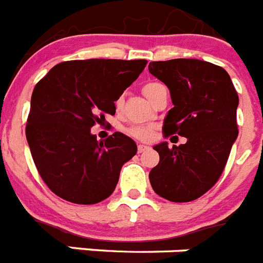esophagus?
Listing matches in <instances>:
<instances>
[{
  "label": "esophagus",
  "mask_w": 263,
  "mask_h": 263,
  "mask_svg": "<svg viewBox=\"0 0 263 263\" xmlns=\"http://www.w3.org/2000/svg\"><path fill=\"white\" fill-rule=\"evenodd\" d=\"M148 146H145V145H138V153H143L146 152V150H148Z\"/></svg>",
  "instance_id": "34e87169"
}]
</instances>
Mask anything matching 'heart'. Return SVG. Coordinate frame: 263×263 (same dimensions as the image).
<instances>
[{
  "label": "heart",
  "instance_id": "1",
  "mask_svg": "<svg viewBox=\"0 0 263 263\" xmlns=\"http://www.w3.org/2000/svg\"><path fill=\"white\" fill-rule=\"evenodd\" d=\"M159 87H162V84H159V83H147V84L143 87L142 90L143 93H145V96L147 97L148 100H152L153 95H154V92ZM115 108L117 109V110H120V109L122 108V99H121V97H118L115 101ZM126 132L129 136H132L136 139H139V141H148V139L153 138V134H154L153 127L146 126V125H133V126H130Z\"/></svg>",
  "mask_w": 263,
  "mask_h": 263
}]
</instances>
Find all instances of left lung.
<instances>
[{"label":"left lung","mask_w":263,"mask_h":263,"mask_svg":"<svg viewBox=\"0 0 263 263\" xmlns=\"http://www.w3.org/2000/svg\"><path fill=\"white\" fill-rule=\"evenodd\" d=\"M148 71L167 85L174 104L163 136L187 138L180 146H154L159 163L148 174L150 183L170 201L196 200L217 183L238 136V95L228 72L204 60L152 62Z\"/></svg>","instance_id":"obj_1"}]
</instances>
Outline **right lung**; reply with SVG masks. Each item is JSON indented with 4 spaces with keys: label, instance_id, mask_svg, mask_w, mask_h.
<instances>
[{
    "label": "right lung",
    "instance_id": "add662e5",
    "mask_svg": "<svg viewBox=\"0 0 263 263\" xmlns=\"http://www.w3.org/2000/svg\"><path fill=\"white\" fill-rule=\"evenodd\" d=\"M146 64L145 59L69 60L38 81L26 138L39 175L57 196L96 204L113 194L121 167L137 154V145L120 132L99 142L90 127L106 113L115 115V101Z\"/></svg>",
    "mask_w": 263,
    "mask_h": 263
}]
</instances>
